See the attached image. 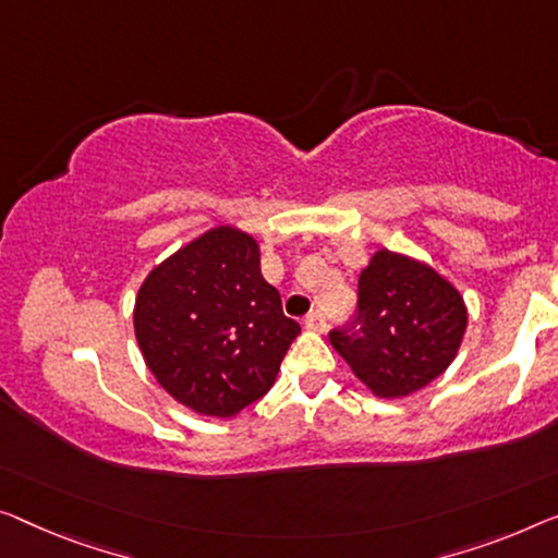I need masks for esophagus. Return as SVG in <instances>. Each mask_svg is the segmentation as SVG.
Listing matches in <instances>:
<instances>
[{"label":"esophagus","mask_w":558,"mask_h":558,"mask_svg":"<svg viewBox=\"0 0 558 558\" xmlns=\"http://www.w3.org/2000/svg\"><path fill=\"white\" fill-rule=\"evenodd\" d=\"M305 328L307 330H315V332H323L328 328V320H326V313L323 311H311L305 315Z\"/></svg>","instance_id":"34e87169"}]
</instances>
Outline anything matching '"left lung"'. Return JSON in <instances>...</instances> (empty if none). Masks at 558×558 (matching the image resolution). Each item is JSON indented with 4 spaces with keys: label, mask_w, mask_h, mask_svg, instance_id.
Masks as SVG:
<instances>
[{
    "label": "left lung",
    "mask_w": 558,
    "mask_h": 558,
    "mask_svg": "<svg viewBox=\"0 0 558 558\" xmlns=\"http://www.w3.org/2000/svg\"><path fill=\"white\" fill-rule=\"evenodd\" d=\"M465 320L461 293L434 268L378 251L359 278L355 315L328 338L373 393L401 398L451 365Z\"/></svg>",
    "instance_id": "1"
}]
</instances>
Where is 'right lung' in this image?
Here are the masks:
<instances>
[{
  "instance_id": "1",
  "label": "right lung",
  "mask_w": 558,
  "mask_h": 558,
  "mask_svg": "<svg viewBox=\"0 0 558 558\" xmlns=\"http://www.w3.org/2000/svg\"><path fill=\"white\" fill-rule=\"evenodd\" d=\"M298 332L260 276L257 243L228 226L157 265L135 301V336L157 384L218 418L268 393Z\"/></svg>"
}]
</instances>
